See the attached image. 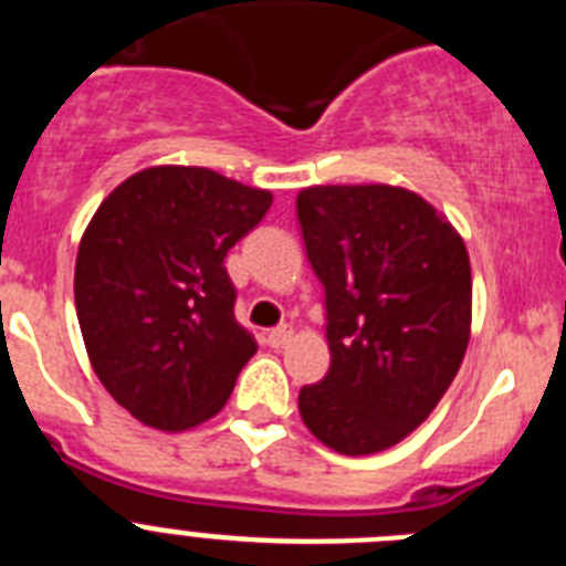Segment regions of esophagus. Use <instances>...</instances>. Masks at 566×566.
I'll use <instances>...</instances> for the list:
<instances>
[{"mask_svg": "<svg viewBox=\"0 0 566 566\" xmlns=\"http://www.w3.org/2000/svg\"><path fill=\"white\" fill-rule=\"evenodd\" d=\"M289 339H292V328H289V326H280V328H272V332H266L269 348H283Z\"/></svg>", "mask_w": 566, "mask_h": 566, "instance_id": "esophagus-1", "label": "esophagus"}]
</instances>
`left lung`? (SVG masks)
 I'll use <instances>...</instances> for the list:
<instances>
[{
	"label": "left lung",
	"instance_id": "left-lung-1",
	"mask_svg": "<svg viewBox=\"0 0 566 566\" xmlns=\"http://www.w3.org/2000/svg\"><path fill=\"white\" fill-rule=\"evenodd\" d=\"M297 221L326 289L332 368L303 385L300 417L332 451L402 442L451 388L470 339L464 240L417 192L388 184L308 187Z\"/></svg>",
	"mask_w": 566,
	"mask_h": 566
}]
</instances>
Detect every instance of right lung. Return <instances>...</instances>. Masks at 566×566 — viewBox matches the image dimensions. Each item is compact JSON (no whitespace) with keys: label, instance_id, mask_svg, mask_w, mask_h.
I'll return each mask as SVG.
<instances>
[{"label":"right lung","instance_id":"1","mask_svg":"<svg viewBox=\"0 0 566 566\" xmlns=\"http://www.w3.org/2000/svg\"><path fill=\"white\" fill-rule=\"evenodd\" d=\"M272 207L207 167H149L96 209L78 243L76 314L115 402L158 431L221 411L258 352L234 319L223 258Z\"/></svg>","mask_w":566,"mask_h":566}]
</instances>
